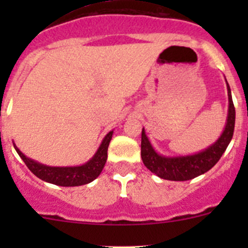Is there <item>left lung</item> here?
I'll return each mask as SVG.
<instances>
[{
    "label": "left lung",
    "instance_id": "8db88e82",
    "mask_svg": "<svg viewBox=\"0 0 248 248\" xmlns=\"http://www.w3.org/2000/svg\"><path fill=\"white\" fill-rule=\"evenodd\" d=\"M228 89V116L223 133L221 134L216 142L198 154L189 155V156L167 157L161 156L155 151L149 138L145 134L144 128L141 131V159L149 170H151L157 176L170 181H187L194 179L199 175L204 174L212 168L223 152L228 147L232 138L235 126V108L232 99L231 87L227 82Z\"/></svg>",
    "mask_w": 248,
    "mask_h": 248
}]
</instances>
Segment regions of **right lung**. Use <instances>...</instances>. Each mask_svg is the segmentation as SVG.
Returning <instances> with one entry per match:
<instances>
[{
    "mask_svg": "<svg viewBox=\"0 0 248 248\" xmlns=\"http://www.w3.org/2000/svg\"><path fill=\"white\" fill-rule=\"evenodd\" d=\"M111 137L112 131H110L104 137L103 141L99 145L94 156L89 162L78 167H49L46 164H41L25 156L16 146V144H14V147H16L17 155L25 162L27 168L37 177L49 182V184L57 185V186L73 187L90 184L96 177H98V175L101 174L106 166L107 158H108V146Z\"/></svg>",
    "mask_w": 248,
    "mask_h": 248,
    "instance_id": "add662e5",
    "label": "right lung"
}]
</instances>
